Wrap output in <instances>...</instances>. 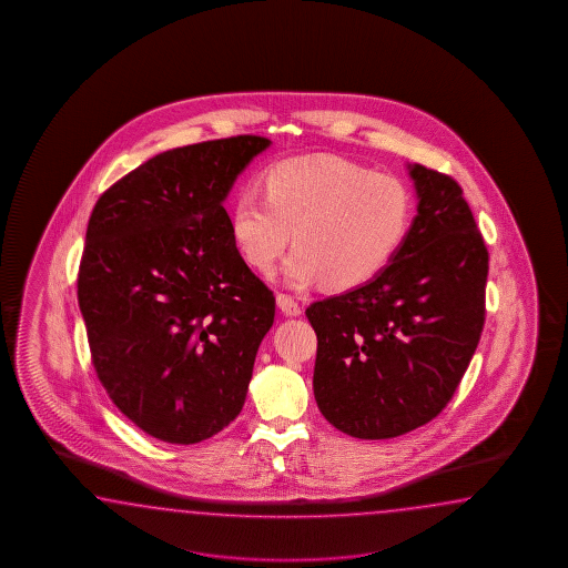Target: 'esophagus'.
<instances>
[{
  "label": "esophagus",
  "instance_id": "1",
  "mask_svg": "<svg viewBox=\"0 0 568 568\" xmlns=\"http://www.w3.org/2000/svg\"><path fill=\"white\" fill-rule=\"evenodd\" d=\"M276 302H278L280 311L286 316H301L302 306L290 294H278Z\"/></svg>",
  "mask_w": 568,
  "mask_h": 568
}]
</instances>
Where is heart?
I'll return each mask as SVG.
<instances>
[{
    "mask_svg": "<svg viewBox=\"0 0 568 568\" xmlns=\"http://www.w3.org/2000/svg\"><path fill=\"white\" fill-rule=\"evenodd\" d=\"M410 186L338 156L290 158L262 176V194L242 191L230 213L235 247L270 276L292 242L284 276L294 288L326 280L357 288L377 278L408 235Z\"/></svg>",
    "mask_w": 568,
    "mask_h": 568,
    "instance_id": "1",
    "label": "heart"
}]
</instances>
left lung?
Listing matches in <instances>:
<instances>
[{
	"instance_id": "obj_1",
	"label": "left lung",
	"mask_w": 568,
	"mask_h": 568,
	"mask_svg": "<svg viewBox=\"0 0 568 568\" xmlns=\"http://www.w3.org/2000/svg\"><path fill=\"white\" fill-rule=\"evenodd\" d=\"M416 215L377 278L313 302L314 399L328 423L365 440L430 423L459 387L485 321L489 254L459 184L408 164Z\"/></svg>"
}]
</instances>
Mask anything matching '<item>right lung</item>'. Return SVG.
<instances>
[{"label":"right lung","instance_id":"1","mask_svg":"<svg viewBox=\"0 0 568 568\" xmlns=\"http://www.w3.org/2000/svg\"><path fill=\"white\" fill-rule=\"evenodd\" d=\"M260 135L150 158L101 194L77 294L97 377L145 435L194 445L237 418L274 323L223 203L270 148Z\"/></svg>","mask_w":568,"mask_h":568}]
</instances>
